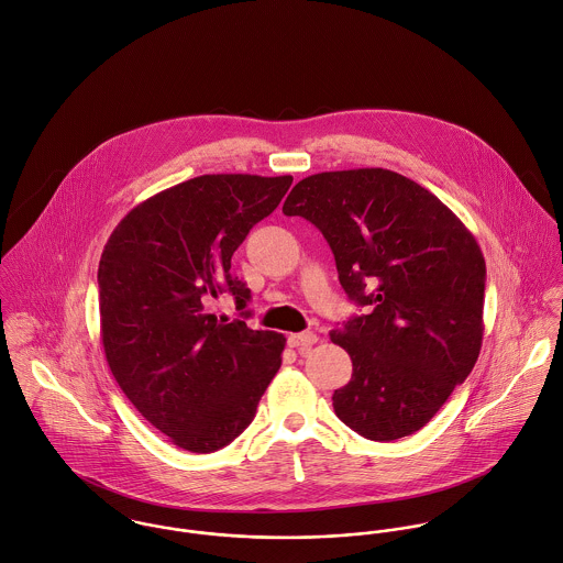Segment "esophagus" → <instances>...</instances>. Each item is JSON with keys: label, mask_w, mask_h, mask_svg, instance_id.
I'll use <instances>...</instances> for the list:
<instances>
[{"label": "esophagus", "mask_w": 563, "mask_h": 563, "mask_svg": "<svg viewBox=\"0 0 563 563\" xmlns=\"http://www.w3.org/2000/svg\"><path fill=\"white\" fill-rule=\"evenodd\" d=\"M316 342H318V335H316V333H311V331H305V333H291V335L287 338V344H289L291 349H296L298 353H307Z\"/></svg>", "instance_id": "1"}]
</instances>
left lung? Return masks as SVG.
<instances>
[{
    "label": "left lung",
    "mask_w": 563,
    "mask_h": 563,
    "mask_svg": "<svg viewBox=\"0 0 563 563\" xmlns=\"http://www.w3.org/2000/svg\"><path fill=\"white\" fill-rule=\"evenodd\" d=\"M283 212L324 234L340 285L368 309L331 331L353 362L333 395L338 419L371 441L415 434L481 355V245L437 195L386 168L309 175Z\"/></svg>",
    "instance_id": "left-lung-1"
}]
</instances>
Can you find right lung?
I'll list each match as a JSON object with an SVG mask.
<instances>
[{
	"instance_id": "right-lung-1",
	"label": "right lung",
	"mask_w": 563,
	"mask_h": 563,
	"mask_svg": "<svg viewBox=\"0 0 563 563\" xmlns=\"http://www.w3.org/2000/svg\"><path fill=\"white\" fill-rule=\"evenodd\" d=\"M294 177L201 175L135 206L111 232L98 265L107 364L135 410L195 454L232 443L280 368L285 335L212 311L250 289L230 261L272 214ZM247 316V313H245Z\"/></svg>"
}]
</instances>
